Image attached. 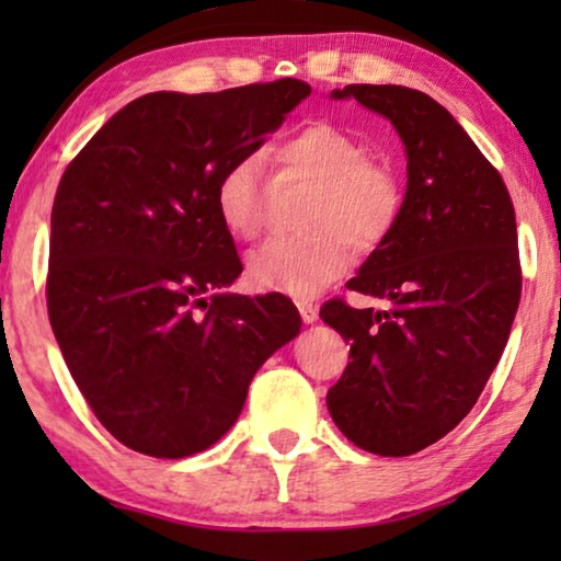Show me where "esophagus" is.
<instances>
[{
    "instance_id": "34e87169",
    "label": "esophagus",
    "mask_w": 561,
    "mask_h": 561,
    "mask_svg": "<svg viewBox=\"0 0 561 561\" xmlns=\"http://www.w3.org/2000/svg\"><path fill=\"white\" fill-rule=\"evenodd\" d=\"M296 306H298V313H301L304 324H313V321L319 319V309L311 301H298Z\"/></svg>"
}]
</instances>
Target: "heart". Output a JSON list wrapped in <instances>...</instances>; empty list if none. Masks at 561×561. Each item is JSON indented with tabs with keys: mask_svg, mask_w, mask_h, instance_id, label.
I'll return each mask as SVG.
<instances>
[{
	"mask_svg": "<svg viewBox=\"0 0 561 561\" xmlns=\"http://www.w3.org/2000/svg\"><path fill=\"white\" fill-rule=\"evenodd\" d=\"M286 179L317 181L304 206L306 234L278 237L248 257L250 283L267 294L313 296L340 278L352 248L386 242L401 214L403 191L388 165L367 158L365 145L329 122H311L275 148ZM271 188L255 158H237L214 181V209L234 240H255L265 225Z\"/></svg>",
	"mask_w": 561,
	"mask_h": 561,
	"instance_id": "b5f03b06",
	"label": "heart"
}]
</instances>
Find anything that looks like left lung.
Here are the masks:
<instances>
[{
	"label": "left lung",
	"instance_id": "left-lung-1",
	"mask_svg": "<svg viewBox=\"0 0 561 561\" xmlns=\"http://www.w3.org/2000/svg\"><path fill=\"white\" fill-rule=\"evenodd\" d=\"M332 99L396 127L409 183L393 232L347 283L390 309L321 306L352 357L327 405L359 449L409 457L470 413L503 355L520 301L516 211L501 173L424 91L350 83Z\"/></svg>",
	"mask_w": 561,
	"mask_h": 561
}]
</instances>
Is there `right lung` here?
Here are the masks:
<instances>
[{
	"label": "right lung",
	"instance_id": "1",
	"mask_svg": "<svg viewBox=\"0 0 561 561\" xmlns=\"http://www.w3.org/2000/svg\"><path fill=\"white\" fill-rule=\"evenodd\" d=\"M311 87L298 79L129 102L66 168L50 214L48 317L76 386L125 447L209 449L260 365L301 332L286 296L227 294L242 263L214 181Z\"/></svg>",
	"mask_w": 561,
	"mask_h": 561
}]
</instances>
